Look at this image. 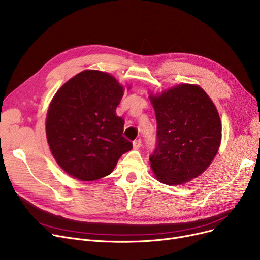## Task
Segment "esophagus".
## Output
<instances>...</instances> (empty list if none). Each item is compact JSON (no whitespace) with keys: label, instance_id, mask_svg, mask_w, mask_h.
<instances>
[{"label":"esophagus","instance_id":"1","mask_svg":"<svg viewBox=\"0 0 260 260\" xmlns=\"http://www.w3.org/2000/svg\"><path fill=\"white\" fill-rule=\"evenodd\" d=\"M133 145H134V148H135V149H138V148H140V146L142 145V140H141V139L135 140V141L133 142Z\"/></svg>","mask_w":260,"mask_h":260}]
</instances>
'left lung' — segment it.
I'll use <instances>...</instances> for the list:
<instances>
[{
    "label": "left lung",
    "mask_w": 260,
    "mask_h": 260,
    "mask_svg": "<svg viewBox=\"0 0 260 260\" xmlns=\"http://www.w3.org/2000/svg\"><path fill=\"white\" fill-rule=\"evenodd\" d=\"M157 119V144L149 156L156 178L177 185L208 169L221 141L216 106L198 85L180 84L149 95Z\"/></svg>",
    "instance_id": "left-lung-1"
}]
</instances>
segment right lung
Instances as JSON below:
<instances>
[{
	"label": "right lung",
	"instance_id": "1",
	"mask_svg": "<svg viewBox=\"0 0 260 260\" xmlns=\"http://www.w3.org/2000/svg\"><path fill=\"white\" fill-rule=\"evenodd\" d=\"M124 88L111 75L84 71L54 94L46 117L52 156L68 175L92 181L111 174L133 148L122 136L124 120L116 115Z\"/></svg>",
	"mask_w": 260,
	"mask_h": 260
}]
</instances>
